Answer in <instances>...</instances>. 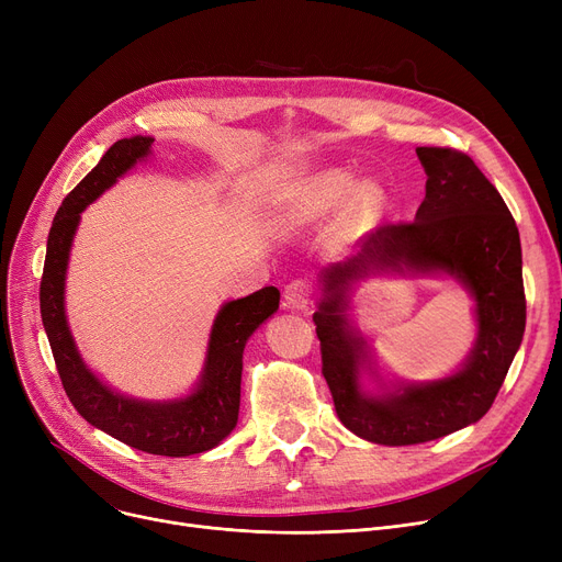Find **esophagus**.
<instances>
[{
    "mask_svg": "<svg viewBox=\"0 0 562 562\" xmlns=\"http://www.w3.org/2000/svg\"><path fill=\"white\" fill-rule=\"evenodd\" d=\"M312 301V286L307 280H293L284 286V305L291 310H307Z\"/></svg>",
    "mask_w": 562,
    "mask_h": 562,
    "instance_id": "obj_1",
    "label": "esophagus"
}]
</instances>
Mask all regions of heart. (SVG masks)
<instances>
[{
  "label": "heart",
  "instance_id": "obj_1",
  "mask_svg": "<svg viewBox=\"0 0 562 562\" xmlns=\"http://www.w3.org/2000/svg\"><path fill=\"white\" fill-rule=\"evenodd\" d=\"M352 188H356V177L348 170H323L289 198L280 221L286 229H301L312 223H318L337 210ZM380 189L373 184H360L346 204V214L341 221L344 234H350L367 225V221H371L380 212Z\"/></svg>",
  "mask_w": 562,
  "mask_h": 562
}]
</instances>
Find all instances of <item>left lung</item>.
<instances>
[{"instance_id":"obj_1","label":"left lung","mask_w":562,"mask_h":562,"mask_svg":"<svg viewBox=\"0 0 562 562\" xmlns=\"http://www.w3.org/2000/svg\"><path fill=\"white\" fill-rule=\"evenodd\" d=\"M428 175L412 223L380 225L358 255L321 271L314 312L337 417L367 441L422 445L476 424L492 407L526 328L521 244L513 214L469 155L453 147H417ZM369 272H447L477 301L480 335L465 364L430 383H400L378 397L359 385L368 363L363 338L347 323V291Z\"/></svg>"}]
</instances>
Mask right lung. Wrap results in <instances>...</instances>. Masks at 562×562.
<instances>
[{"label":"right lung","mask_w":562,"mask_h":562,"mask_svg":"<svg viewBox=\"0 0 562 562\" xmlns=\"http://www.w3.org/2000/svg\"><path fill=\"white\" fill-rule=\"evenodd\" d=\"M153 136L115 140L100 164L66 195L54 216L41 280V316L52 346L58 378L79 415L121 439L123 445L168 458L210 451L234 430L239 419L241 369L248 337L278 312L280 291L263 286L246 299L229 301L214 318L204 369L198 387L175 401L153 403L113 392L88 369L75 346L66 318V269L79 214L115 184L136 161L150 155Z\"/></svg>","instance_id":"obj_1"}]
</instances>
